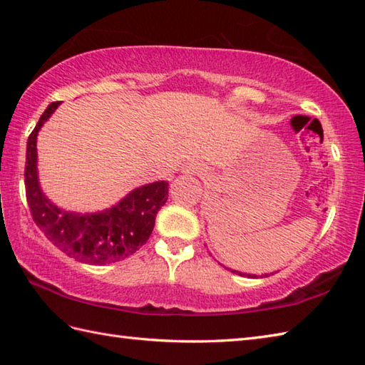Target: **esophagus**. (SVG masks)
Instances as JSON below:
<instances>
[{"mask_svg": "<svg viewBox=\"0 0 365 365\" xmlns=\"http://www.w3.org/2000/svg\"><path fill=\"white\" fill-rule=\"evenodd\" d=\"M190 170H195V168H190Z\"/></svg>", "mask_w": 365, "mask_h": 365, "instance_id": "obj_1", "label": "esophagus"}]
</instances>
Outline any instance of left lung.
Returning <instances> with one entry per match:
<instances>
[{
    "mask_svg": "<svg viewBox=\"0 0 365 365\" xmlns=\"http://www.w3.org/2000/svg\"><path fill=\"white\" fill-rule=\"evenodd\" d=\"M232 273H235V274H240V276H247V277H257V274H246V273H240V271H235V269H230ZM273 274V273H271ZM268 274H263V276H260V277H267Z\"/></svg>",
    "mask_w": 365,
    "mask_h": 365,
    "instance_id": "obj_1",
    "label": "left lung"
}]
</instances>
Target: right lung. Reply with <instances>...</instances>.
<instances>
[{
    "mask_svg": "<svg viewBox=\"0 0 365 365\" xmlns=\"http://www.w3.org/2000/svg\"><path fill=\"white\" fill-rule=\"evenodd\" d=\"M59 102H53L28 138L25 187L26 200L37 227L53 246L75 260L106 265L135 254L149 240L155 218L168 200V182L139 187L111 208L97 213H73L54 205L43 195L37 175V133Z\"/></svg>",
    "mask_w": 365,
    "mask_h": 365,
    "instance_id": "1",
    "label": "right lung"
}]
</instances>
